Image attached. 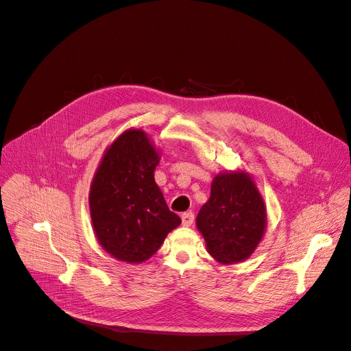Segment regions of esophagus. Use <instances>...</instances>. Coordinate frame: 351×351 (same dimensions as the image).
Returning <instances> with one entry per match:
<instances>
[{
    "label": "esophagus",
    "mask_w": 351,
    "mask_h": 351,
    "mask_svg": "<svg viewBox=\"0 0 351 351\" xmlns=\"http://www.w3.org/2000/svg\"><path fill=\"white\" fill-rule=\"evenodd\" d=\"M193 221H195V214H193L192 211L183 213V214H182V224H183L184 227H190V226H192Z\"/></svg>",
    "instance_id": "34e87169"
}]
</instances>
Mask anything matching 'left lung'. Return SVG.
I'll return each mask as SVG.
<instances>
[{"label": "left lung", "instance_id": "8db88e82", "mask_svg": "<svg viewBox=\"0 0 351 351\" xmlns=\"http://www.w3.org/2000/svg\"><path fill=\"white\" fill-rule=\"evenodd\" d=\"M266 204L253 179L243 171L218 173L202 206L196 226L207 252L224 265L243 262L258 247L267 224Z\"/></svg>", "mask_w": 351, "mask_h": 351}]
</instances>
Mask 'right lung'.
<instances>
[{"label": "right lung", "instance_id": "1", "mask_svg": "<svg viewBox=\"0 0 351 351\" xmlns=\"http://www.w3.org/2000/svg\"><path fill=\"white\" fill-rule=\"evenodd\" d=\"M159 152L140 129L120 134L105 151L89 190L98 242L114 259L143 263L180 224L154 179Z\"/></svg>", "mask_w": 351, "mask_h": 351}]
</instances>
